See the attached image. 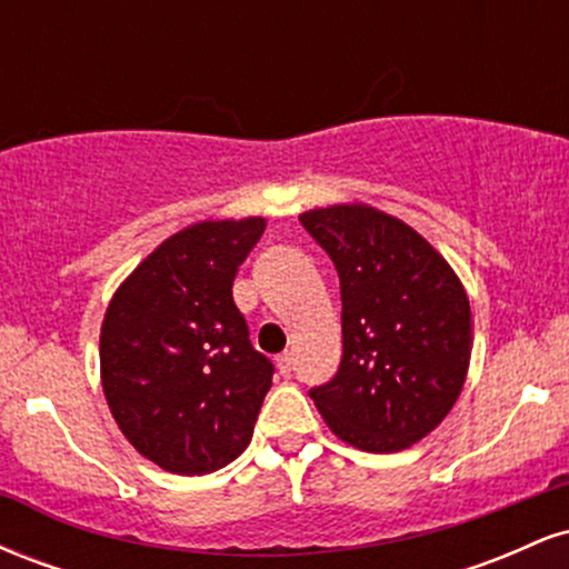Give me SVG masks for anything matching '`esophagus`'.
<instances>
[{
  "label": "esophagus",
  "mask_w": 569,
  "mask_h": 569,
  "mask_svg": "<svg viewBox=\"0 0 569 569\" xmlns=\"http://www.w3.org/2000/svg\"><path fill=\"white\" fill-rule=\"evenodd\" d=\"M291 367H293L291 352H280V356H278V369H280V375L289 377V375H291Z\"/></svg>",
  "instance_id": "1"
}]
</instances>
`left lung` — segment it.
<instances>
[{
    "mask_svg": "<svg viewBox=\"0 0 569 569\" xmlns=\"http://www.w3.org/2000/svg\"><path fill=\"white\" fill-rule=\"evenodd\" d=\"M299 221L335 262L342 297V361L310 398L352 447L407 449L439 426L466 382V289L422 234L377 208H316Z\"/></svg>",
    "mask_w": 569,
    "mask_h": 569,
    "instance_id": "8db88e82",
    "label": "left lung"
}]
</instances>
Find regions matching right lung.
<instances>
[{
    "instance_id": "1",
    "label": "right lung",
    "mask_w": 569,
    "mask_h": 569,
    "mask_svg": "<svg viewBox=\"0 0 569 569\" xmlns=\"http://www.w3.org/2000/svg\"><path fill=\"white\" fill-rule=\"evenodd\" d=\"M264 219L200 221L154 248L117 289L101 326V382L143 457L211 473L248 447L276 367L253 350L232 299Z\"/></svg>"
}]
</instances>
